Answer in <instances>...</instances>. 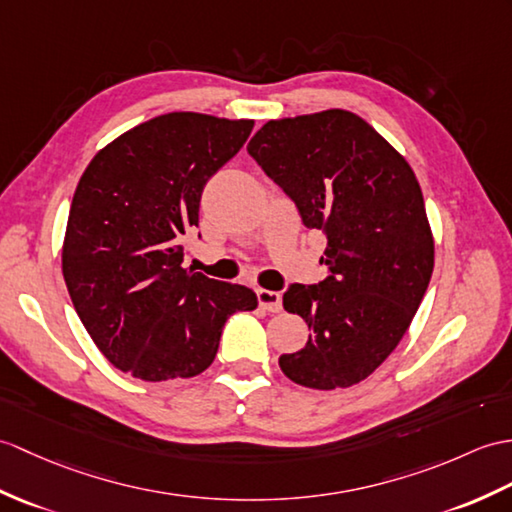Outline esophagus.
<instances>
[{
	"instance_id": "1",
	"label": "esophagus",
	"mask_w": 512,
	"mask_h": 512,
	"mask_svg": "<svg viewBox=\"0 0 512 512\" xmlns=\"http://www.w3.org/2000/svg\"><path fill=\"white\" fill-rule=\"evenodd\" d=\"M257 301L259 307L266 312H279L281 310V294L272 290H257Z\"/></svg>"
}]
</instances>
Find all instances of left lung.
<instances>
[{
  "label": "left lung",
  "instance_id": "left-lung-1",
  "mask_svg": "<svg viewBox=\"0 0 512 512\" xmlns=\"http://www.w3.org/2000/svg\"><path fill=\"white\" fill-rule=\"evenodd\" d=\"M246 150L305 227L327 237V277L283 294L312 334L281 355V371L316 390L358 384L395 351L430 285L434 240L417 176L375 128L340 109L268 122Z\"/></svg>",
  "mask_w": 512,
  "mask_h": 512
}]
</instances>
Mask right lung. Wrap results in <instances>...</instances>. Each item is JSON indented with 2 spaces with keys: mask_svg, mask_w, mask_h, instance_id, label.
<instances>
[{
  "mask_svg": "<svg viewBox=\"0 0 512 512\" xmlns=\"http://www.w3.org/2000/svg\"><path fill=\"white\" fill-rule=\"evenodd\" d=\"M251 120L165 113L95 154L71 200L63 277L104 358L144 382L194 377L222 327L257 296L183 268L209 178L235 157Z\"/></svg>",
  "mask_w": 512,
  "mask_h": 512,
  "instance_id": "1",
  "label": "right lung"
}]
</instances>
